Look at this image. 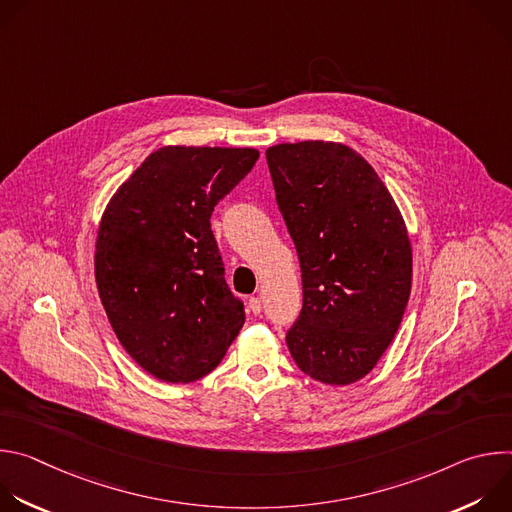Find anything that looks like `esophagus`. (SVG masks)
Wrapping results in <instances>:
<instances>
[{
  "instance_id": "esophagus-1",
  "label": "esophagus",
  "mask_w": 512,
  "mask_h": 512,
  "mask_svg": "<svg viewBox=\"0 0 512 512\" xmlns=\"http://www.w3.org/2000/svg\"><path fill=\"white\" fill-rule=\"evenodd\" d=\"M249 310L257 316V314H261V310H263V304H261V300L259 298H251L249 300Z\"/></svg>"
}]
</instances>
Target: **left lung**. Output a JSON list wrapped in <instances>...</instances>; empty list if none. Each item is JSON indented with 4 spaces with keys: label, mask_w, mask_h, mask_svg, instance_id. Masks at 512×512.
Returning <instances> with one entry per match:
<instances>
[{
    "label": "left lung",
    "mask_w": 512,
    "mask_h": 512,
    "mask_svg": "<svg viewBox=\"0 0 512 512\" xmlns=\"http://www.w3.org/2000/svg\"><path fill=\"white\" fill-rule=\"evenodd\" d=\"M265 156L302 269L287 348L312 379L350 385L373 371L401 324L411 294L405 223L371 164L342 143H279Z\"/></svg>",
    "instance_id": "1"
}]
</instances>
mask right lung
<instances>
[{
    "instance_id": "add662e5",
    "label": "right lung",
    "mask_w": 512,
    "mask_h": 512,
    "mask_svg": "<svg viewBox=\"0 0 512 512\" xmlns=\"http://www.w3.org/2000/svg\"><path fill=\"white\" fill-rule=\"evenodd\" d=\"M257 158L251 148L168 145L145 158L103 212L99 298L123 348L156 379L208 375L245 324L210 216Z\"/></svg>"
}]
</instances>
